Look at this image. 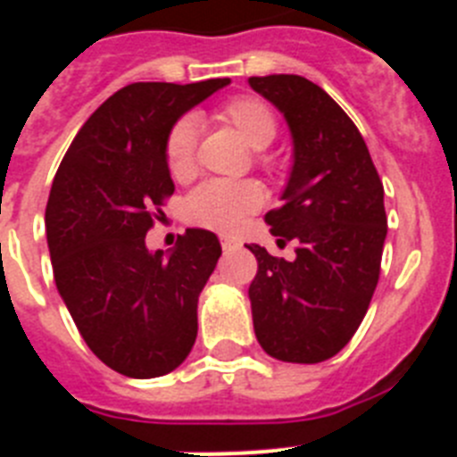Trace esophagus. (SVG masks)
Segmentation results:
<instances>
[{
	"label": "esophagus",
	"instance_id": "esophagus-1",
	"mask_svg": "<svg viewBox=\"0 0 457 457\" xmlns=\"http://www.w3.org/2000/svg\"><path fill=\"white\" fill-rule=\"evenodd\" d=\"M221 249L224 252H233V249H237V242L233 237H221Z\"/></svg>",
	"mask_w": 457,
	"mask_h": 457
}]
</instances>
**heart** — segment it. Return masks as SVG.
Segmentation results:
<instances>
[{"instance_id": "heart-1", "label": "heart", "mask_w": 457, "mask_h": 457, "mask_svg": "<svg viewBox=\"0 0 457 457\" xmlns=\"http://www.w3.org/2000/svg\"><path fill=\"white\" fill-rule=\"evenodd\" d=\"M217 116L226 125H231L237 137L253 151L268 148L277 137V119L263 100L240 96L228 100ZM164 157L173 179L192 176L196 167V123L192 119H180L169 130ZM261 204L263 192L256 183L210 180L189 194L185 201V215L192 224L205 226L212 231H233L242 217L261 208Z\"/></svg>"}]
</instances>
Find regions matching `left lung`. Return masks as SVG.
Returning <instances> with one entry per match:
<instances>
[{
  "instance_id": "obj_1",
  "label": "left lung",
  "mask_w": 457,
  "mask_h": 457,
  "mask_svg": "<svg viewBox=\"0 0 457 457\" xmlns=\"http://www.w3.org/2000/svg\"><path fill=\"white\" fill-rule=\"evenodd\" d=\"M284 114L293 169L270 210L277 245L295 258L249 245L258 272L249 286L261 348L290 364H318L348 345L369 311L386 237L385 187L357 125L318 84L300 75L249 78Z\"/></svg>"
}]
</instances>
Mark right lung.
<instances>
[{"mask_svg":"<svg viewBox=\"0 0 457 457\" xmlns=\"http://www.w3.org/2000/svg\"><path fill=\"white\" fill-rule=\"evenodd\" d=\"M231 82H137L104 100L63 155L46 208L54 281L91 353L128 378L171 373L196 341V304L221 256L187 228L169 253L146 233L173 194L169 130Z\"/></svg>","mask_w":457,"mask_h":457,"instance_id":"obj_1","label":"right lung"}]
</instances>
